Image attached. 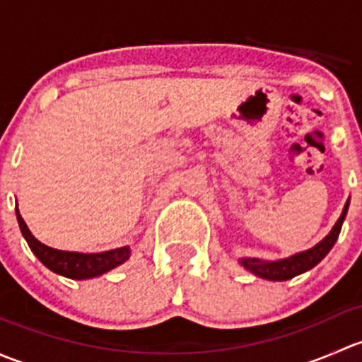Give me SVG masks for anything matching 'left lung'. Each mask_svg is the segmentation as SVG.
Wrapping results in <instances>:
<instances>
[{"mask_svg":"<svg viewBox=\"0 0 362 362\" xmlns=\"http://www.w3.org/2000/svg\"><path fill=\"white\" fill-rule=\"evenodd\" d=\"M350 202V199H349ZM349 202H346L345 208H343L341 215H339L338 222L334 224V228L331 229L329 235L322 240L320 243H317L313 249L301 252V254H296L293 257L282 259V261H262V259H242V264L245 266L249 272L254 275L261 276L266 280H289L296 275H301V273L308 272L313 266L319 264L324 257L327 255V252L333 249V245L337 243L339 231H341V224L345 221L346 210H349Z\"/></svg>","mask_w":362,"mask_h":362,"instance_id":"8db88e82","label":"left lung"}]
</instances>
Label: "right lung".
<instances>
[{"label": "right lung", "mask_w": 362, "mask_h": 362, "mask_svg": "<svg viewBox=\"0 0 362 362\" xmlns=\"http://www.w3.org/2000/svg\"><path fill=\"white\" fill-rule=\"evenodd\" d=\"M17 221H19L21 231H23L25 242H28L33 254H35L47 268L52 269L54 273L68 276V279L83 280L90 279V276L103 275V273L110 272L115 266L122 264V262L129 257V249H127V247L100 252V254H80V252H64L50 249V247L43 245L42 242H38V240L31 235V231H29L28 226H25L24 218L21 217L19 210H17Z\"/></svg>", "instance_id": "right-lung-1"}]
</instances>
